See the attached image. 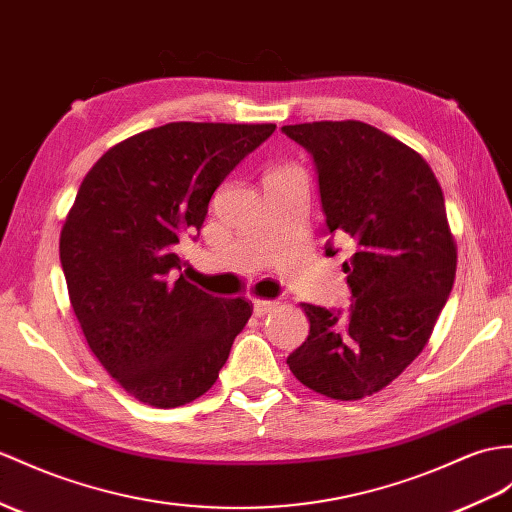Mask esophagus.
Masks as SVG:
<instances>
[{
    "label": "esophagus",
    "instance_id": "obj_1",
    "mask_svg": "<svg viewBox=\"0 0 512 512\" xmlns=\"http://www.w3.org/2000/svg\"><path fill=\"white\" fill-rule=\"evenodd\" d=\"M278 302H271V299H254V310L256 315H265L271 308H276Z\"/></svg>",
    "mask_w": 512,
    "mask_h": 512
}]
</instances>
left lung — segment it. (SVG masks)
<instances>
[{"label":"left lung","instance_id":"left-lung-1","mask_svg":"<svg viewBox=\"0 0 512 512\" xmlns=\"http://www.w3.org/2000/svg\"><path fill=\"white\" fill-rule=\"evenodd\" d=\"M282 132L315 158L326 226L352 236L343 263L350 317L299 304L308 339L286 358L293 376L332 400H360L421 354L456 276L441 184L415 149L363 121H313ZM339 249L326 243V256Z\"/></svg>","mask_w":512,"mask_h":512}]
</instances>
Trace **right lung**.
Wrapping results in <instances>:
<instances>
[{"label":"right lung","mask_w":512,"mask_h":512,"mask_svg":"<svg viewBox=\"0 0 512 512\" xmlns=\"http://www.w3.org/2000/svg\"><path fill=\"white\" fill-rule=\"evenodd\" d=\"M276 123L178 121L110 147L86 173L60 232L69 299L91 352L136 400L184 406L226 365L252 302L186 280L182 234L202 228L223 178Z\"/></svg>","instance_id":"1"}]
</instances>
